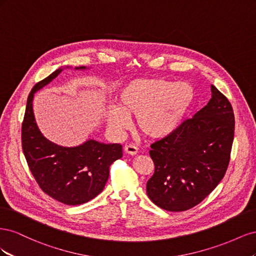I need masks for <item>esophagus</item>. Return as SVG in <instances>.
<instances>
[{
    "label": "esophagus",
    "instance_id": "obj_1",
    "mask_svg": "<svg viewBox=\"0 0 256 256\" xmlns=\"http://www.w3.org/2000/svg\"><path fill=\"white\" fill-rule=\"evenodd\" d=\"M124 150H125L126 154H131V156H134V154H138V148L134 144H128L125 147H124Z\"/></svg>",
    "mask_w": 256,
    "mask_h": 256
}]
</instances>
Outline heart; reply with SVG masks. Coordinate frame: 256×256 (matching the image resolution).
<instances>
[{"label": "heart", "mask_w": 256, "mask_h": 256, "mask_svg": "<svg viewBox=\"0 0 256 256\" xmlns=\"http://www.w3.org/2000/svg\"><path fill=\"white\" fill-rule=\"evenodd\" d=\"M118 100V106H112L108 116L110 126L120 131L128 126V115H134L140 132L157 140L180 126L192 104L193 90L187 82L138 78L124 85Z\"/></svg>", "instance_id": "1"}]
</instances>
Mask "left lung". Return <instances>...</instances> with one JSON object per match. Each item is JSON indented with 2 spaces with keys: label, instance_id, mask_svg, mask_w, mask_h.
<instances>
[{
  "label": "left lung",
  "instance_id": "obj_1",
  "mask_svg": "<svg viewBox=\"0 0 256 256\" xmlns=\"http://www.w3.org/2000/svg\"><path fill=\"white\" fill-rule=\"evenodd\" d=\"M234 130L233 108L212 85V99L203 109L150 145L154 172L146 191L152 202L168 212L202 202L226 172Z\"/></svg>",
  "mask_w": 256,
  "mask_h": 256
}]
</instances>
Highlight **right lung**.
<instances>
[{"label": "right lung", "instance_id": "obj_1", "mask_svg": "<svg viewBox=\"0 0 256 256\" xmlns=\"http://www.w3.org/2000/svg\"><path fill=\"white\" fill-rule=\"evenodd\" d=\"M62 70V68L56 69L30 90L22 122V150L30 173L46 194L66 205H80L104 190L110 166L122 157V150L120 144H104L95 140L76 147H63L42 134L33 113L34 92L51 82Z\"/></svg>", "mask_w": 256, "mask_h": 256}]
</instances>
